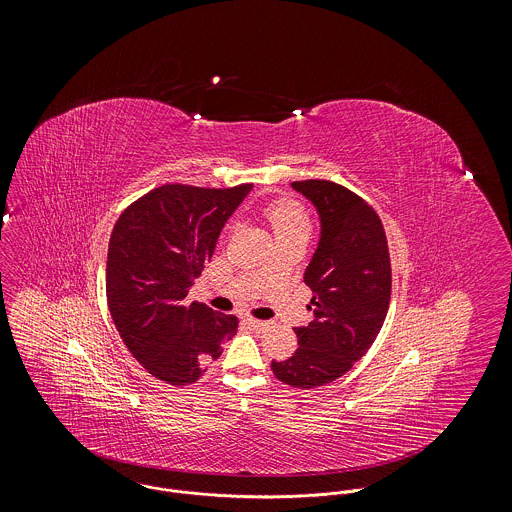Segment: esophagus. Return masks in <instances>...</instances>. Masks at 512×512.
<instances>
[{"mask_svg":"<svg viewBox=\"0 0 512 512\" xmlns=\"http://www.w3.org/2000/svg\"><path fill=\"white\" fill-rule=\"evenodd\" d=\"M248 326H250V330H254V332H264L266 328H268V322H264V320H256V318H246L244 320Z\"/></svg>","mask_w":512,"mask_h":512,"instance_id":"obj_1","label":"esophagus"}]
</instances>
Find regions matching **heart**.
<instances>
[{
  "mask_svg": "<svg viewBox=\"0 0 512 512\" xmlns=\"http://www.w3.org/2000/svg\"><path fill=\"white\" fill-rule=\"evenodd\" d=\"M264 216L268 218L270 226L276 232V238L280 236H288V234H310L312 228V220L308 210L292 200V198H278L274 202H270L264 208Z\"/></svg>",
  "mask_w": 512,
  "mask_h": 512,
  "instance_id": "b5f03b06",
  "label": "heart"
}]
</instances>
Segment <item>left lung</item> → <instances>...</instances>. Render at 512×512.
Wrapping results in <instances>:
<instances>
[{
    "mask_svg": "<svg viewBox=\"0 0 512 512\" xmlns=\"http://www.w3.org/2000/svg\"><path fill=\"white\" fill-rule=\"evenodd\" d=\"M318 208L322 236L304 272L314 320L294 328L298 348L272 372L294 388H314L346 374L378 336L392 290L384 226L376 210L330 180L292 182Z\"/></svg>",
    "mask_w": 512,
    "mask_h": 512,
    "instance_id": "8db88e82",
    "label": "left lung"
}]
</instances>
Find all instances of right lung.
I'll return each mask as SVG.
<instances>
[{
	"instance_id": "right-lung-1",
	"label": "right lung",
	"mask_w": 512,
	"mask_h": 512,
	"mask_svg": "<svg viewBox=\"0 0 512 512\" xmlns=\"http://www.w3.org/2000/svg\"><path fill=\"white\" fill-rule=\"evenodd\" d=\"M250 190L164 184L132 202L112 230L108 308L130 354L162 382L202 378L238 330L234 314L190 302L188 292Z\"/></svg>"
}]
</instances>
